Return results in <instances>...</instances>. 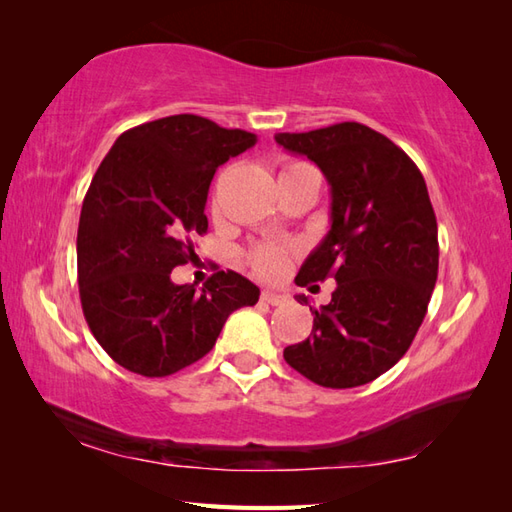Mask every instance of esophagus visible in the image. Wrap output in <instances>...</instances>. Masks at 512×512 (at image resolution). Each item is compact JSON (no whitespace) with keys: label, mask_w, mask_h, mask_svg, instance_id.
<instances>
[{"label":"esophagus","mask_w":512,"mask_h":512,"mask_svg":"<svg viewBox=\"0 0 512 512\" xmlns=\"http://www.w3.org/2000/svg\"><path fill=\"white\" fill-rule=\"evenodd\" d=\"M262 301L270 303V306H281V303L288 301V295H284V292H277V290H264Z\"/></svg>","instance_id":"1"}]
</instances>
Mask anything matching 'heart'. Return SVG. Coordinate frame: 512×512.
I'll use <instances>...</instances> for the list:
<instances>
[{
  "instance_id": "1",
  "label": "heart",
  "mask_w": 512,
  "mask_h": 512,
  "mask_svg": "<svg viewBox=\"0 0 512 512\" xmlns=\"http://www.w3.org/2000/svg\"><path fill=\"white\" fill-rule=\"evenodd\" d=\"M301 167H306V165H303V162H286L284 169H281V176H286V173H292ZM288 257H290V248L266 244V246L255 248L253 253L248 255V264L257 275L273 279V277H279L281 273H284L288 266Z\"/></svg>"
}]
</instances>
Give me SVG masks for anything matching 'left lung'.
I'll return each mask as SVG.
<instances>
[{
    "label": "left lung",
    "mask_w": 512,
    "mask_h": 512,
    "mask_svg": "<svg viewBox=\"0 0 512 512\" xmlns=\"http://www.w3.org/2000/svg\"><path fill=\"white\" fill-rule=\"evenodd\" d=\"M275 140L308 156L332 187L330 233L301 266L297 286L336 281L328 306H310L312 334L288 345L284 358L321 387L372 383L409 350L438 279V222L427 184L405 151L361 123Z\"/></svg>",
    "instance_id": "obj_1"
}]
</instances>
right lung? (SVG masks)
Wrapping results in <instances>:
<instances>
[{"label": "right lung", "mask_w": 512, "mask_h": 512, "mask_svg": "<svg viewBox=\"0 0 512 512\" xmlns=\"http://www.w3.org/2000/svg\"><path fill=\"white\" fill-rule=\"evenodd\" d=\"M257 136L209 118L176 114L127 129L85 193L76 266L85 321L129 372L162 378L213 350L228 314L255 306L259 288L217 270L202 290L171 281L204 235L215 171Z\"/></svg>", "instance_id": "1"}]
</instances>
